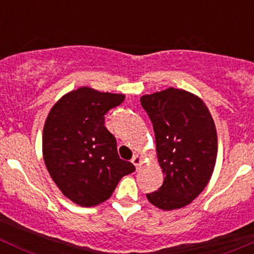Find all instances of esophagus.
<instances>
[{"label":"esophagus","instance_id":"1","mask_svg":"<svg viewBox=\"0 0 254 254\" xmlns=\"http://www.w3.org/2000/svg\"><path fill=\"white\" fill-rule=\"evenodd\" d=\"M131 162L134 163L135 167H136V170H140V167H141V165L143 163V157H141V156H139V155L134 156V157L131 158Z\"/></svg>","mask_w":254,"mask_h":254}]
</instances>
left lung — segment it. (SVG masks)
<instances>
[{"mask_svg": "<svg viewBox=\"0 0 254 254\" xmlns=\"http://www.w3.org/2000/svg\"><path fill=\"white\" fill-rule=\"evenodd\" d=\"M156 137V151L165 181L146 194L162 210L190 204L205 188L214 171L217 135L214 120L199 97L171 88L140 98Z\"/></svg>", "mask_w": 254, "mask_h": 254, "instance_id": "1", "label": "left lung"}]
</instances>
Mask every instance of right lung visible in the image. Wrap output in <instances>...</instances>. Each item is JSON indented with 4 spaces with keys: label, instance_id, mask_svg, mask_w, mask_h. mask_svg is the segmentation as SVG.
<instances>
[{
    "label": "right lung",
    "instance_id": "obj_1",
    "mask_svg": "<svg viewBox=\"0 0 254 254\" xmlns=\"http://www.w3.org/2000/svg\"><path fill=\"white\" fill-rule=\"evenodd\" d=\"M124 94L81 87L51 108L43 131V156L63 194L78 205L96 206L111 198L122 177L135 171L118 155L104 115Z\"/></svg>",
    "mask_w": 254,
    "mask_h": 254
}]
</instances>
